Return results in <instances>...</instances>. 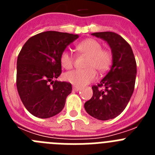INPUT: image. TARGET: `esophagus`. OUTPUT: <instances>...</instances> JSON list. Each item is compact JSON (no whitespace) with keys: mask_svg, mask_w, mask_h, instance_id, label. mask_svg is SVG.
I'll return each mask as SVG.
<instances>
[{"mask_svg":"<svg viewBox=\"0 0 155 155\" xmlns=\"http://www.w3.org/2000/svg\"><path fill=\"white\" fill-rule=\"evenodd\" d=\"M81 89V87H78V86H73V90L75 91H78Z\"/></svg>","mask_w":155,"mask_h":155,"instance_id":"1","label":"esophagus"}]
</instances>
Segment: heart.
Segmentation results:
<instances>
[{"mask_svg":"<svg viewBox=\"0 0 155 155\" xmlns=\"http://www.w3.org/2000/svg\"><path fill=\"white\" fill-rule=\"evenodd\" d=\"M79 53L87 57L84 70H75L69 71L64 74V79L75 86H84L89 84L96 78V72L102 74L110 68L113 61V54L109 50L102 49V44L94 39H87L77 45ZM61 66L64 69L69 70L73 68L74 57L68 50L61 53Z\"/></svg>","mask_w":155,"mask_h":155,"instance_id":"heart-1","label":"heart"}]
</instances>
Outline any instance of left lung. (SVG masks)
Returning <instances> with one entry per match:
<instances>
[{"label": "left lung", "mask_w": 155, "mask_h": 155, "mask_svg": "<svg viewBox=\"0 0 155 155\" xmlns=\"http://www.w3.org/2000/svg\"><path fill=\"white\" fill-rule=\"evenodd\" d=\"M109 43L113 53V65L109 73L97 85H93V95L84 103L90 116L99 120L118 116L127 107L134 90L137 63L128 42L117 33L102 31L91 34ZM103 87L104 90H102Z\"/></svg>", "instance_id": "obj_1"}]
</instances>
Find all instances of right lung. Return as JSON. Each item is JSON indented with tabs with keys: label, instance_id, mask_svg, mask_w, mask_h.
Listing matches in <instances>:
<instances>
[{
	"label": "right lung",
	"instance_id": "1",
	"mask_svg": "<svg viewBox=\"0 0 155 155\" xmlns=\"http://www.w3.org/2000/svg\"><path fill=\"white\" fill-rule=\"evenodd\" d=\"M78 35L56 31L31 36L17 60L16 85L21 102L33 116L50 118L61 113L72 91L70 82L57 81L61 72V54Z\"/></svg>",
	"mask_w": 155,
	"mask_h": 155
}]
</instances>
